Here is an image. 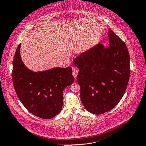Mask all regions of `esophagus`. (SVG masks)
Here are the masks:
<instances>
[{"label":"esophagus","mask_w":146,"mask_h":146,"mask_svg":"<svg viewBox=\"0 0 146 146\" xmlns=\"http://www.w3.org/2000/svg\"><path fill=\"white\" fill-rule=\"evenodd\" d=\"M78 70L77 68H74L72 70V74L73 76V77H74V78H76L78 74Z\"/></svg>","instance_id":"obj_1"}]
</instances>
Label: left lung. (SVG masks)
<instances>
[{
  "label": "left lung",
  "mask_w": 146,
  "mask_h": 146,
  "mask_svg": "<svg viewBox=\"0 0 146 146\" xmlns=\"http://www.w3.org/2000/svg\"><path fill=\"white\" fill-rule=\"evenodd\" d=\"M110 45L98 44L74 60L80 99L88 112L102 114L113 109L123 96L130 77V57L125 42L111 29Z\"/></svg>",
  "instance_id": "obj_1"
}]
</instances>
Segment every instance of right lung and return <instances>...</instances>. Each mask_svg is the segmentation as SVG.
<instances>
[{
	"instance_id": "obj_1",
	"label": "right lung",
	"mask_w": 146,
	"mask_h": 146,
	"mask_svg": "<svg viewBox=\"0 0 146 146\" xmlns=\"http://www.w3.org/2000/svg\"><path fill=\"white\" fill-rule=\"evenodd\" d=\"M21 44L13 59L12 79L16 94L24 107L36 116L51 119L62 110L65 87L74 82L71 67L54 68L35 72L23 63Z\"/></svg>"
}]
</instances>
